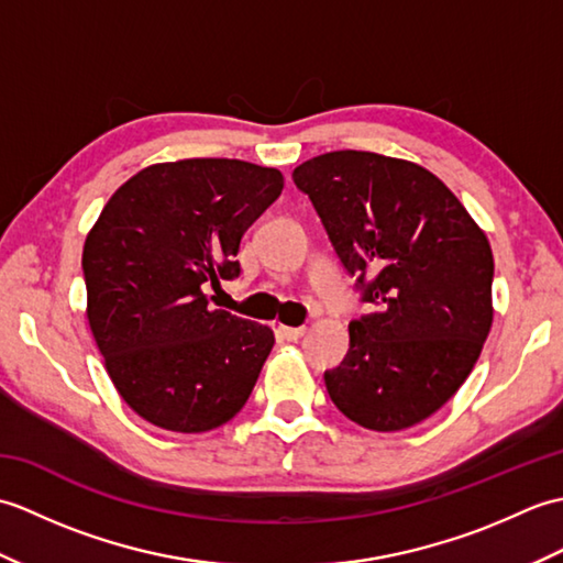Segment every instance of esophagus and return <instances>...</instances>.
Wrapping results in <instances>:
<instances>
[{
	"instance_id": "esophagus-1",
	"label": "esophagus",
	"mask_w": 563,
	"mask_h": 563,
	"mask_svg": "<svg viewBox=\"0 0 563 563\" xmlns=\"http://www.w3.org/2000/svg\"><path fill=\"white\" fill-rule=\"evenodd\" d=\"M278 333L285 341H297L305 336V327H278Z\"/></svg>"
}]
</instances>
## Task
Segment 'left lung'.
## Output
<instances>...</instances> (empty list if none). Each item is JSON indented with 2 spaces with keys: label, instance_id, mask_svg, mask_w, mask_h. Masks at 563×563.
<instances>
[{
  "label": "left lung",
  "instance_id": "obj_1",
  "mask_svg": "<svg viewBox=\"0 0 563 563\" xmlns=\"http://www.w3.org/2000/svg\"><path fill=\"white\" fill-rule=\"evenodd\" d=\"M373 314L324 373L336 409L377 433L433 416L479 361L494 324V254L457 196L421 164L341 150L292 172Z\"/></svg>",
  "mask_w": 563,
  "mask_h": 563
}]
</instances>
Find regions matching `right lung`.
Returning a JSON list of instances; mask_svg holds the SVG:
<instances>
[{
	"label": "right lung",
	"mask_w": 563,
	"mask_h": 563,
	"mask_svg": "<svg viewBox=\"0 0 563 563\" xmlns=\"http://www.w3.org/2000/svg\"><path fill=\"white\" fill-rule=\"evenodd\" d=\"M283 174L242 159L152 164L115 190L81 251L87 319L106 373L147 423L206 433L246 404L275 336L212 309Z\"/></svg>",
	"instance_id": "obj_1"
}]
</instances>
